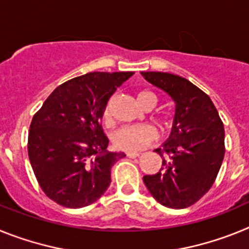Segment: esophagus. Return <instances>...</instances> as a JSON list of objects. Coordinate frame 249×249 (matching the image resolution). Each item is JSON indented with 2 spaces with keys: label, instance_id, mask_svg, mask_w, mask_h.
<instances>
[{
  "label": "esophagus",
  "instance_id": "34e87169",
  "mask_svg": "<svg viewBox=\"0 0 249 249\" xmlns=\"http://www.w3.org/2000/svg\"><path fill=\"white\" fill-rule=\"evenodd\" d=\"M126 156L128 158H136V157H138V156H140V153H137V152H127Z\"/></svg>",
  "mask_w": 249,
  "mask_h": 249
}]
</instances>
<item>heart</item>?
I'll return each instance as SVG.
<instances>
[{
	"mask_svg": "<svg viewBox=\"0 0 249 249\" xmlns=\"http://www.w3.org/2000/svg\"><path fill=\"white\" fill-rule=\"evenodd\" d=\"M157 102V97L151 91H140L137 93V103L140 107H153ZM103 120L106 123H108L109 117L108 108H106L103 112ZM168 120L166 116L158 117V124L160 127L167 126ZM156 138V132L152 127L147 124H132V126H124L116 131L113 135V144L116 148L122 149L127 152H138L141 149L146 148L152 141Z\"/></svg>",
	"mask_w": 249,
	"mask_h": 249,
	"instance_id": "obj_1",
	"label": "heart"
}]
</instances>
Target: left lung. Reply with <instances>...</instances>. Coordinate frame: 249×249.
I'll return each instance as SVG.
<instances>
[{"label": "left lung", "mask_w": 249, "mask_h": 249, "mask_svg": "<svg viewBox=\"0 0 249 249\" xmlns=\"http://www.w3.org/2000/svg\"><path fill=\"white\" fill-rule=\"evenodd\" d=\"M149 83L163 89L176 103L171 136L156 149L162 167L143 177L147 190L162 206L182 210L206 195L224 157V128L212 100L181 76L141 72Z\"/></svg>", "instance_id": "1"}]
</instances>
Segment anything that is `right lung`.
<instances>
[{
  "label": "right lung",
  "instance_id": "add662e5",
  "mask_svg": "<svg viewBox=\"0 0 249 249\" xmlns=\"http://www.w3.org/2000/svg\"><path fill=\"white\" fill-rule=\"evenodd\" d=\"M133 72H89L58 86L35 113L28 157L48 198L67 208L97 201L123 152H107L101 120L106 105Z\"/></svg>",
  "mask_w": 249,
  "mask_h": 249
}]
</instances>
